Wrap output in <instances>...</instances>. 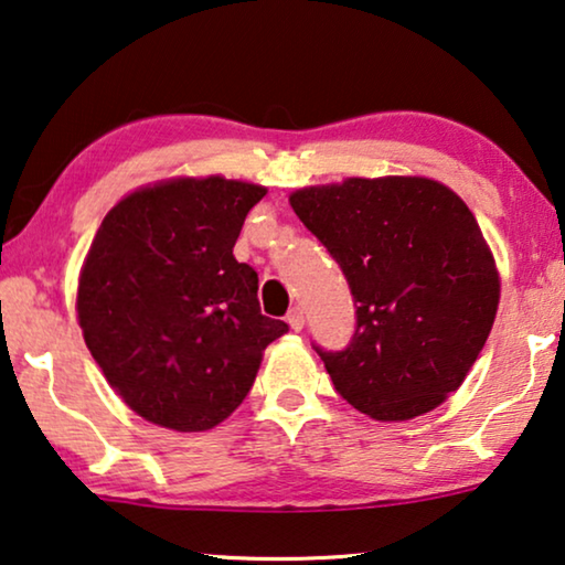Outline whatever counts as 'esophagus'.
I'll list each match as a JSON object with an SVG mask.
<instances>
[{"label":"esophagus","instance_id":"obj_1","mask_svg":"<svg viewBox=\"0 0 565 565\" xmlns=\"http://www.w3.org/2000/svg\"><path fill=\"white\" fill-rule=\"evenodd\" d=\"M285 321H288V326L292 331H300L302 326H306V316H302L300 308H290V313L285 316Z\"/></svg>","mask_w":565,"mask_h":565}]
</instances>
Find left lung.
Instances as JSON below:
<instances>
[{
    "label": "left lung",
    "mask_w": 565,
    "mask_h": 565,
    "mask_svg": "<svg viewBox=\"0 0 565 565\" xmlns=\"http://www.w3.org/2000/svg\"><path fill=\"white\" fill-rule=\"evenodd\" d=\"M290 206L354 296L349 347H316L333 387L382 423L430 413L461 387L500 306V273L469 206L420 175L300 188Z\"/></svg>",
    "instance_id": "left-lung-1"
}]
</instances>
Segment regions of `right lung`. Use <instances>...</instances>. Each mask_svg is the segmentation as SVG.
<instances>
[{"mask_svg": "<svg viewBox=\"0 0 565 565\" xmlns=\"http://www.w3.org/2000/svg\"><path fill=\"white\" fill-rule=\"evenodd\" d=\"M267 188L222 175L145 185L114 206L78 277L84 341L145 420L199 433L226 420L288 323L263 316L234 244Z\"/></svg>", "mask_w": 565, "mask_h": 565, "instance_id": "1", "label": "right lung"}]
</instances>
